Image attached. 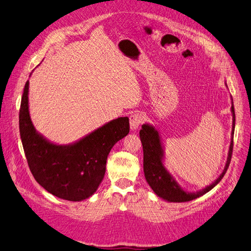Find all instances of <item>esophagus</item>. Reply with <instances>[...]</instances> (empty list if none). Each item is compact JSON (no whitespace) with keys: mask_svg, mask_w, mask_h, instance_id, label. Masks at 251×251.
<instances>
[{"mask_svg":"<svg viewBox=\"0 0 251 251\" xmlns=\"http://www.w3.org/2000/svg\"><path fill=\"white\" fill-rule=\"evenodd\" d=\"M142 121V116L139 113H135L130 117V126L132 131H136L139 127Z\"/></svg>","mask_w":251,"mask_h":251,"instance_id":"34e87169","label":"esophagus"}]
</instances>
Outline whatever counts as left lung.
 Masks as SVG:
<instances>
[{
	"label": "left lung",
	"mask_w": 251,
	"mask_h": 251,
	"mask_svg": "<svg viewBox=\"0 0 251 251\" xmlns=\"http://www.w3.org/2000/svg\"><path fill=\"white\" fill-rule=\"evenodd\" d=\"M225 86L227 87L226 82ZM231 114H232V128H231V141L228 153H227V160L224 166L223 172L220 174V176L212 182L211 184L205 186L204 188L197 192H188L186 189L182 188L173 177V175L168 171L164 165V149L161 141L160 134L154 126L150 124H143L140 130V140L142 142L143 148V172L144 177L153 192L160 197L161 199L168 202H188L195 200L199 197L208 193L210 189L214 188L220 181L222 180L224 175L228 169L232 148H233V133H234V109L233 101L231 97Z\"/></svg>",
	"instance_id": "8db88e82"
}]
</instances>
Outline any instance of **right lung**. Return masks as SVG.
<instances>
[{"mask_svg": "<svg viewBox=\"0 0 251 251\" xmlns=\"http://www.w3.org/2000/svg\"><path fill=\"white\" fill-rule=\"evenodd\" d=\"M28 95L29 80L22 96L19 121L23 148L34 179L57 198L88 199L101 183L114 144L130 132L128 118L113 119L77 141L57 144L35 130L29 113Z\"/></svg>", "mask_w": 251, "mask_h": 251, "instance_id": "obj_1", "label": "right lung"}]
</instances>
